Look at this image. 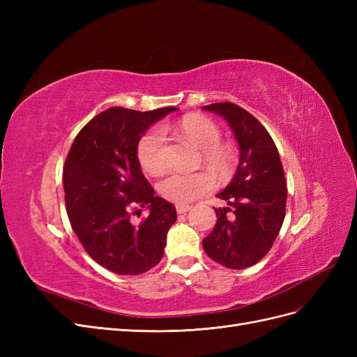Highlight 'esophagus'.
<instances>
[{
	"mask_svg": "<svg viewBox=\"0 0 357 357\" xmlns=\"http://www.w3.org/2000/svg\"><path fill=\"white\" fill-rule=\"evenodd\" d=\"M176 210H177L178 214H186L190 210V205H188V204H177L176 205Z\"/></svg>",
	"mask_w": 357,
	"mask_h": 357,
	"instance_id": "obj_1",
	"label": "esophagus"
}]
</instances>
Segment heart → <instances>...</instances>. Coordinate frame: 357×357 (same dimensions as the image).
Returning <instances> with one entry per match:
<instances>
[{"label":"heart","mask_w":357,"mask_h":357,"mask_svg":"<svg viewBox=\"0 0 357 357\" xmlns=\"http://www.w3.org/2000/svg\"><path fill=\"white\" fill-rule=\"evenodd\" d=\"M178 131L192 144L201 149L202 160L219 174H225L232 165V152L228 146L220 143V128L211 119L199 114H188L177 125ZM165 132L160 126H152L142 135L137 144V158L142 168L152 176L165 169ZM214 186V178L207 171L172 172L159 183V193L165 199L176 204L195 201Z\"/></svg>","instance_id":"obj_1"}]
</instances>
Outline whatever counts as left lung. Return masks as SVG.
Segmentation results:
<instances>
[{
  "mask_svg": "<svg viewBox=\"0 0 357 357\" xmlns=\"http://www.w3.org/2000/svg\"><path fill=\"white\" fill-rule=\"evenodd\" d=\"M202 110L228 121L240 147V165L218 198L229 207L215 208L218 223L202 247L231 269L257 264L271 250L286 215L287 188L274 139L257 119L234 102H214Z\"/></svg>",
  "mask_w": 357,
  "mask_h": 357,
  "instance_id": "left-lung-1",
  "label": "left lung"
}]
</instances>
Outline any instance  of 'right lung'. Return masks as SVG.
Here are the masks:
<instances>
[{"label":"right lung","instance_id":"add662e5","mask_svg":"<svg viewBox=\"0 0 357 357\" xmlns=\"http://www.w3.org/2000/svg\"><path fill=\"white\" fill-rule=\"evenodd\" d=\"M174 110L112 107L80 129L63 164L71 228L86 253L114 274L138 275L156 266L177 220L174 205L155 197L137 158L146 129ZM142 206L149 215L135 224L132 215Z\"/></svg>","mask_w":357,"mask_h":357}]
</instances>
